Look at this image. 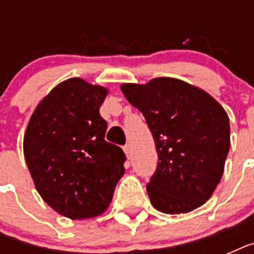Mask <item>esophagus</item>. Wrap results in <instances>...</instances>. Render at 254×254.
Here are the masks:
<instances>
[{
  "label": "esophagus",
  "mask_w": 254,
  "mask_h": 254,
  "mask_svg": "<svg viewBox=\"0 0 254 254\" xmlns=\"http://www.w3.org/2000/svg\"><path fill=\"white\" fill-rule=\"evenodd\" d=\"M124 151H125V154H127V157L130 155V145H129V143H127V145L124 146Z\"/></svg>",
  "instance_id": "esophagus-1"
}]
</instances>
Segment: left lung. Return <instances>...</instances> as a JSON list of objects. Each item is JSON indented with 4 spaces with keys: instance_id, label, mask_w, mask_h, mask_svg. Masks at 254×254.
Instances as JSON below:
<instances>
[{
    "instance_id": "obj_1",
    "label": "left lung",
    "mask_w": 254,
    "mask_h": 254,
    "mask_svg": "<svg viewBox=\"0 0 254 254\" xmlns=\"http://www.w3.org/2000/svg\"><path fill=\"white\" fill-rule=\"evenodd\" d=\"M129 103L143 115L158 154L146 190L165 213H186L208 200L228 155L229 119L207 92L173 77L123 84Z\"/></svg>"
}]
</instances>
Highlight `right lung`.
I'll return each mask as SVG.
<instances>
[{
    "label": "right lung",
    "mask_w": 254,
    "mask_h": 254,
    "mask_svg": "<svg viewBox=\"0 0 254 254\" xmlns=\"http://www.w3.org/2000/svg\"><path fill=\"white\" fill-rule=\"evenodd\" d=\"M107 89L73 77L54 88L29 121L23 153L35 189L69 219L97 216L109 207L127 155L105 141L100 107Z\"/></svg>",
    "instance_id": "1"
}]
</instances>
